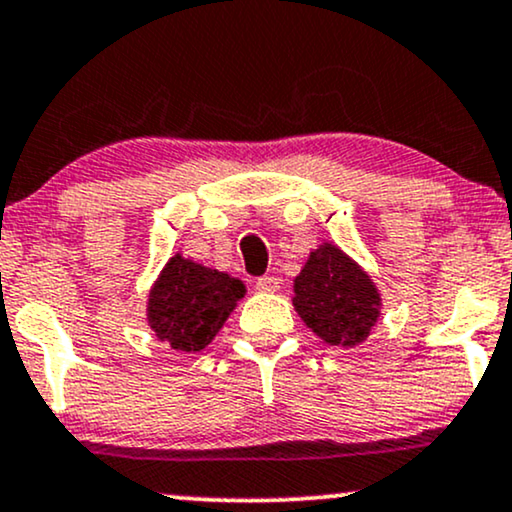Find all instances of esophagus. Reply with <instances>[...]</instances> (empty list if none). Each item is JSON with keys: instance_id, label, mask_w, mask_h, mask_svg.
Instances as JSON below:
<instances>
[{"instance_id": "1", "label": "esophagus", "mask_w": 512, "mask_h": 512, "mask_svg": "<svg viewBox=\"0 0 512 512\" xmlns=\"http://www.w3.org/2000/svg\"><path fill=\"white\" fill-rule=\"evenodd\" d=\"M258 292H277L280 289V280L275 275H263L256 280Z\"/></svg>"}]
</instances>
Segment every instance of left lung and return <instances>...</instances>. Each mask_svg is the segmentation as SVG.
<instances>
[{"instance_id": "left-lung-1", "label": "left lung", "mask_w": 512, "mask_h": 512, "mask_svg": "<svg viewBox=\"0 0 512 512\" xmlns=\"http://www.w3.org/2000/svg\"><path fill=\"white\" fill-rule=\"evenodd\" d=\"M294 294L296 313L327 344H361L380 315L370 277L332 244L313 251L294 280Z\"/></svg>"}]
</instances>
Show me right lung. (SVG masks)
<instances>
[{
    "mask_svg": "<svg viewBox=\"0 0 512 512\" xmlns=\"http://www.w3.org/2000/svg\"><path fill=\"white\" fill-rule=\"evenodd\" d=\"M242 296L244 285L235 277L175 256L151 289L149 325L175 351H201Z\"/></svg>",
    "mask_w": 512,
    "mask_h": 512,
    "instance_id": "add662e5",
    "label": "right lung"
}]
</instances>
